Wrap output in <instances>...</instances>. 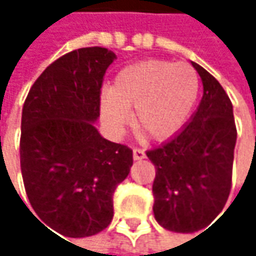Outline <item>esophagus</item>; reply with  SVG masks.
I'll use <instances>...</instances> for the list:
<instances>
[{
    "mask_svg": "<svg viewBox=\"0 0 256 256\" xmlns=\"http://www.w3.org/2000/svg\"><path fill=\"white\" fill-rule=\"evenodd\" d=\"M146 156H145V152H144V150H140V148H134L133 150V158L134 160H142V158H145Z\"/></svg>",
    "mask_w": 256,
    "mask_h": 256,
    "instance_id": "1",
    "label": "esophagus"
}]
</instances>
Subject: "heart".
Instances as JSON below:
<instances>
[{"label": "heart", "mask_w": 256, "mask_h": 256, "mask_svg": "<svg viewBox=\"0 0 256 256\" xmlns=\"http://www.w3.org/2000/svg\"><path fill=\"white\" fill-rule=\"evenodd\" d=\"M200 94V78L188 64L144 60L124 66L112 87L100 93V114L105 128L120 138L130 120L156 140L176 134L191 117Z\"/></svg>", "instance_id": "heart-1"}]
</instances>
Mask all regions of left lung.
<instances>
[{"label": "left lung", "mask_w": 256, "mask_h": 256, "mask_svg": "<svg viewBox=\"0 0 256 256\" xmlns=\"http://www.w3.org/2000/svg\"><path fill=\"white\" fill-rule=\"evenodd\" d=\"M191 65L203 82L197 111L168 142L146 151L156 166V221L175 232L202 230L224 209L237 139L228 94L204 68Z\"/></svg>", "instance_id": "8db88e82"}]
</instances>
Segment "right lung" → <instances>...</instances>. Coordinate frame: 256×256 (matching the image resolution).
Wrapping results in <instances>:
<instances>
[{
	"label": "right lung",
	"mask_w": 256,
	"mask_h": 256,
	"mask_svg": "<svg viewBox=\"0 0 256 256\" xmlns=\"http://www.w3.org/2000/svg\"><path fill=\"white\" fill-rule=\"evenodd\" d=\"M116 59L104 47L74 50L44 70L24 105L26 194L42 226L66 237H88L111 224L112 194L133 164L132 150L94 126L102 80Z\"/></svg>",
	"instance_id": "1"
}]
</instances>
